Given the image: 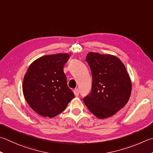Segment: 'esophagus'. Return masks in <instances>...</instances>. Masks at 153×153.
I'll use <instances>...</instances> for the list:
<instances>
[{
    "mask_svg": "<svg viewBox=\"0 0 153 153\" xmlns=\"http://www.w3.org/2000/svg\"><path fill=\"white\" fill-rule=\"evenodd\" d=\"M74 95H76V97H77L79 95V89H75L74 90Z\"/></svg>",
    "mask_w": 153,
    "mask_h": 153,
    "instance_id": "1",
    "label": "esophagus"
}]
</instances>
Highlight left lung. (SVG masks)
<instances>
[{
	"instance_id": "obj_1",
	"label": "left lung",
	"mask_w": 153,
	"mask_h": 153,
	"mask_svg": "<svg viewBox=\"0 0 153 153\" xmlns=\"http://www.w3.org/2000/svg\"><path fill=\"white\" fill-rule=\"evenodd\" d=\"M85 61L91 69V93L83 98L88 109L99 119L108 118L128 102L131 81L124 64L116 56L89 52Z\"/></svg>"
}]
</instances>
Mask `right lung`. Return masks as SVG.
Wrapping results in <instances>:
<instances>
[{
    "label": "right lung",
    "mask_w": 153,
    "mask_h": 153,
    "mask_svg": "<svg viewBox=\"0 0 153 153\" xmlns=\"http://www.w3.org/2000/svg\"><path fill=\"white\" fill-rule=\"evenodd\" d=\"M68 53L46 55L36 59L24 77V96L31 108L43 117H54L75 97L68 88L64 66Z\"/></svg>",
    "instance_id": "add662e5"
}]
</instances>
